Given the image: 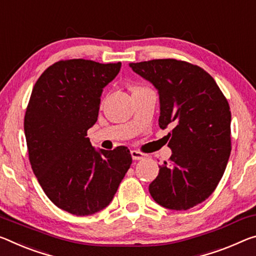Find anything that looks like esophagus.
<instances>
[{
    "label": "esophagus",
    "mask_w": 256,
    "mask_h": 256,
    "mask_svg": "<svg viewBox=\"0 0 256 256\" xmlns=\"http://www.w3.org/2000/svg\"><path fill=\"white\" fill-rule=\"evenodd\" d=\"M131 156L134 160H144L146 155L142 152H138V150H131Z\"/></svg>",
    "instance_id": "obj_1"
}]
</instances>
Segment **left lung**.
<instances>
[{"mask_svg": "<svg viewBox=\"0 0 256 256\" xmlns=\"http://www.w3.org/2000/svg\"><path fill=\"white\" fill-rule=\"evenodd\" d=\"M130 67L157 88L160 128H172L166 136L172 155L160 166L149 192L165 208H192L212 194L228 164V101L213 77L196 64L155 59Z\"/></svg>", "mask_w": 256, "mask_h": 256, "instance_id": "1", "label": "left lung"}]
</instances>
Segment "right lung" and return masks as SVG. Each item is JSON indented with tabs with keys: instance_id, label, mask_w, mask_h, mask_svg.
I'll return each mask as SVG.
<instances>
[{
	"instance_id": "add662e5",
	"label": "right lung",
	"mask_w": 256,
	"mask_h": 256,
	"mask_svg": "<svg viewBox=\"0 0 256 256\" xmlns=\"http://www.w3.org/2000/svg\"><path fill=\"white\" fill-rule=\"evenodd\" d=\"M122 64L60 60L35 83L24 120L30 162L46 196L78 216L112 200L132 164L128 147H92L88 130L98 120L104 88Z\"/></svg>"
}]
</instances>
